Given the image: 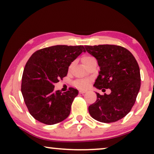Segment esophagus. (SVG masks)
Returning a JSON list of instances; mask_svg holds the SVG:
<instances>
[{"label":"esophagus","mask_w":154,"mask_h":154,"mask_svg":"<svg viewBox=\"0 0 154 154\" xmlns=\"http://www.w3.org/2000/svg\"><path fill=\"white\" fill-rule=\"evenodd\" d=\"M86 92H87V90H83V89L79 90V92H80V93H81V94H84V93H85Z\"/></svg>","instance_id":"obj_1"}]
</instances>
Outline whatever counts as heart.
Masks as SVG:
<instances>
[{
	"label": "heart",
	"mask_w": 154,
	"mask_h": 154,
	"mask_svg": "<svg viewBox=\"0 0 154 154\" xmlns=\"http://www.w3.org/2000/svg\"><path fill=\"white\" fill-rule=\"evenodd\" d=\"M92 59H93V57L91 56H84L81 60L82 63L85 66L88 62H89ZM88 84H89L88 80H78L75 82V85L79 88H86L88 85Z\"/></svg>",
	"instance_id": "heart-1"
}]
</instances>
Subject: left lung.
I'll return each mask as SVG.
<instances>
[{"instance_id":"obj_1","label":"left lung","mask_w":154,"mask_h":154,"mask_svg":"<svg viewBox=\"0 0 154 154\" xmlns=\"http://www.w3.org/2000/svg\"><path fill=\"white\" fill-rule=\"evenodd\" d=\"M97 60L100 71L94 86L111 94H97L96 102L88 107L91 116L102 123H113L131 110L140 91V67L135 58L125 48L114 45L85 46ZM105 89H104L103 88Z\"/></svg>"}]
</instances>
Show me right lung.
I'll list each match as a JSON object with an SVG mask.
<instances>
[{
  "mask_svg": "<svg viewBox=\"0 0 154 154\" xmlns=\"http://www.w3.org/2000/svg\"><path fill=\"white\" fill-rule=\"evenodd\" d=\"M83 45H54L33 53L24 67L22 91L30 114L46 125L62 122L70 114L71 106L79 91L70 88L61 92L54 83L66 76L69 66L82 52Z\"/></svg>",
  "mask_w": 154,
  "mask_h": 154,
  "instance_id": "1",
  "label": "right lung"
}]
</instances>
